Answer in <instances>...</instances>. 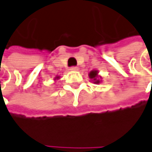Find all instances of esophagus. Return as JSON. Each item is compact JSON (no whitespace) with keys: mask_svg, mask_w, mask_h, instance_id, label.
Listing matches in <instances>:
<instances>
[{"mask_svg":"<svg viewBox=\"0 0 152 152\" xmlns=\"http://www.w3.org/2000/svg\"><path fill=\"white\" fill-rule=\"evenodd\" d=\"M69 69H70L71 71H76V70H78V68H77V67H71Z\"/></svg>","mask_w":152,"mask_h":152,"instance_id":"esophagus-1","label":"esophagus"}]
</instances>
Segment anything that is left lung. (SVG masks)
<instances>
[{
  "instance_id": "1",
  "label": "left lung",
  "mask_w": 152,
  "mask_h": 152,
  "mask_svg": "<svg viewBox=\"0 0 152 152\" xmlns=\"http://www.w3.org/2000/svg\"><path fill=\"white\" fill-rule=\"evenodd\" d=\"M89 77H90V79H91V81L95 84H99L102 82V80H101L102 79V76L98 75V70L94 69V70L90 71V73H89Z\"/></svg>"
}]
</instances>
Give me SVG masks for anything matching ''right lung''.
I'll return each mask as SVG.
<instances>
[{"instance_id":"1","label":"right lung","mask_w":152,"mask_h":152,"mask_svg":"<svg viewBox=\"0 0 152 152\" xmlns=\"http://www.w3.org/2000/svg\"><path fill=\"white\" fill-rule=\"evenodd\" d=\"M59 78H60V76H56V77H55V80H58Z\"/></svg>"}]
</instances>
